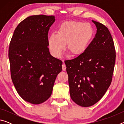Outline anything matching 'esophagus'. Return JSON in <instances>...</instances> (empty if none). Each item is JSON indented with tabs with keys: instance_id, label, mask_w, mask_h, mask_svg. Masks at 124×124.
Segmentation results:
<instances>
[{
	"instance_id": "esophagus-1",
	"label": "esophagus",
	"mask_w": 124,
	"mask_h": 124,
	"mask_svg": "<svg viewBox=\"0 0 124 124\" xmlns=\"http://www.w3.org/2000/svg\"><path fill=\"white\" fill-rule=\"evenodd\" d=\"M62 70L63 71H66V64L64 63H63L62 65Z\"/></svg>"
}]
</instances>
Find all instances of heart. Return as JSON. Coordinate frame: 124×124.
<instances>
[{
	"mask_svg": "<svg viewBox=\"0 0 124 124\" xmlns=\"http://www.w3.org/2000/svg\"><path fill=\"white\" fill-rule=\"evenodd\" d=\"M93 35V30L89 23L66 21L60 25L57 34L52 33L48 38L50 51L54 57L59 58L65 49L73 56L84 52Z\"/></svg>",
	"mask_w": 124,
	"mask_h": 124,
	"instance_id": "obj_1",
	"label": "heart"
}]
</instances>
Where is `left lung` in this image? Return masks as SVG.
<instances>
[{"instance_id":"left-lung-1","label":"left lung","mask_w":124,"mask_h":124,"mask_svg":"<svg viewBox=\"0 0 124 124\" xmlns=\"http://www.w3.org/2000/svg\"><path fill=\"white\" fill-rule=\"evenodd\" d=\"M92 21L97 28L93 40L81 55L64 61L70 97L84 107L95 104L104 96L112 82L116 57L108 29Z\"/></svg>"}]
</instances>
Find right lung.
I'll list each match as a JSON object with an SVG mask.
<instances>
[{
	"mask_svg": "<svg viewBox=\"0 0 124 124\" xmlns=\"http://www.w3.org/2000/svg\"><path fill=\"white\" fill-rule=\"evenodd\" d=\"M54 16H31L20 22L10 43L9 58L12 83L24 101L34 104L51 95L62 62L49 52L48 32Z\"/></svg>",
	"mask_w": 124,
	"mask_h": 124,
	"instance_id": "add662e5",
	"label": "right lung"
}]
</instances>
